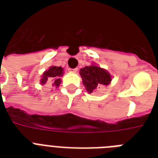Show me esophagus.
I'll return each instance as SVG.
<instances>
[{"mask_svg":"<svg viewBox=\"0 0 158 158\" xmlns=\"http://www.w3.org/2000/svg\"><path fill=\"white\" fill-rule=\"evenodd\" d=\"M69 70L71 72H77L78 71V69H77V68H74V69H69Z\"/></svg>","mask_w":158,"mask_h":158,"instance_id":"obj_1","label":"esophagus"}]
</instances>
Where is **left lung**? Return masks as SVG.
I'll list each match as a JSON object with an SVG mask.
<instances>
[{
	"instance_id": "left-lung-1",
	"label": "left lung",
	"mask_w": 158,
	"mask_h": 158,
	"mask_svg": "<svg viewBox=\"0 0 158 158\" xmlns=\"http://www.w3.org/2000/svg\"><path fill=\"white\" fill-rule=\"evenodd\" d=\"M79 74L86 90L92 94L100 85H108L111 81V76L106 69L92 64L80 69Z\"/></svg>"
}]
</instances>
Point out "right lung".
Here are the masks:
<instances>
[{"mask_svg": "<svg viewBox=\"0 0 158 158\" xmlns=\"http://www.w3.org/2000/svg\"><path fill=\"white\" fill-rule=\"evenodd\" d=\"M63 69L62 67L58 66H51L49 69L45 71L42 75L41 79V84H45L49 80H52L53 85L56 86V88H58L59 85L61 83V79L60 77L63 75Z\"/></svg>", "mask_w": 158, "mask_h": 158, "instance_id": "right-lung-1", "label": "right lung"}]
</instances>
